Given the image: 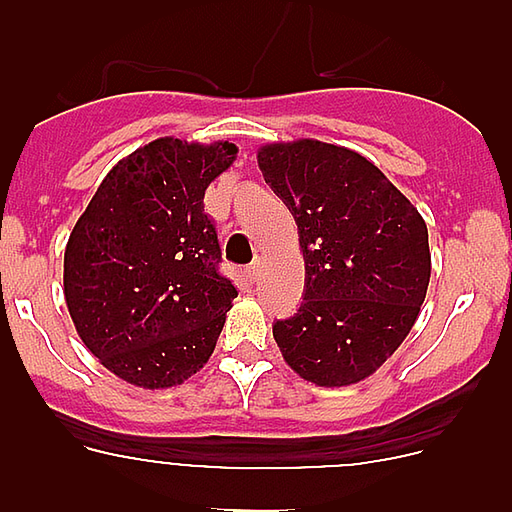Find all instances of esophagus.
I'll list each match as a JSON object with an SVG mask.
<instances>
[{"mask_svg": "<svg viewBox=\"0 0 512 512\" xmlns=\"http://www.w3.org/2000/svg\"><path fill=\"white\" fill-rule=\"evenodd\" d=\"M246 274H248V279H251V282H253V279H256V277H259V274H261V264H259V259L251 261V264H248Z\"/></svg>", "mask_w": 512, "mask_h": 512, "instance_id": "1", "label": "esophagus"}]
</instances>
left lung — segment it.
<instances>
[{
  "label": "left lung",
  "mask_w": 512,
  "mask_h": 512,
  "mask_svg": "<svg viewBox=\"0 0 512 512\" xmlns=\"http://www.w3.org/2000/svg\"><path fill=\"white\" fill-rule=\"evenodd\" d=\"M264 179L295 215L300 310L274 341L302 379L346 387L374 374L415 325L431 279L420 212L364 156L320 140L269 143Z\"/></svg>",
  "instance_id": "8db88e82"
}]
</instances>
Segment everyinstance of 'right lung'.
I'll use <instances>...</instances> for the list:
<instances>
[{"label": "right lung", "mask_w": 512, "mask_h": 512, "mask_svg": "<svg viewBox=\"0 0 512 512\" xmlns=\"http://www.w3.org/2000/svg\"><path fill=\"white\" fill-rule=\"evenodd\" d=\"M228 140L158 138L104 176L69 235L63 295L84 346L146 390L207 364L238 297L220 274L205 189L235 161Z\"/></svg>", "instance_id": "1"}]
</instances>
